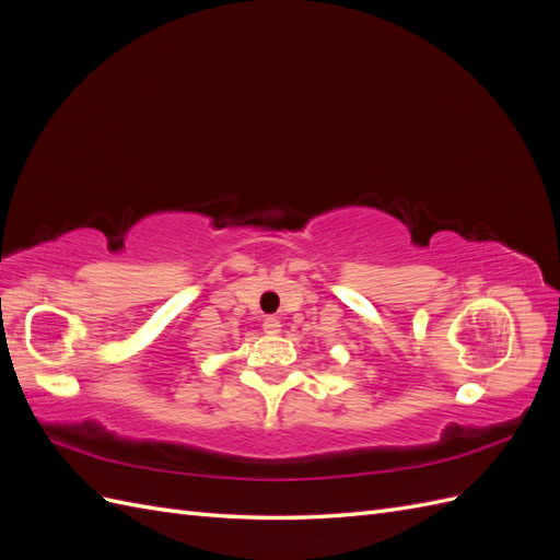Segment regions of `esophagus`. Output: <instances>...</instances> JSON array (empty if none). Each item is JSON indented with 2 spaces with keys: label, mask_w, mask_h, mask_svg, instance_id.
I'll list each match as a JSON object with an SVG mask.
<instances>
[{
  "label": "esophagus",
  "mask_w": 560,
  "mask_h": 560,
  "mask_svg": "<svg viewBox=\"0 0 560 560\" xmlns=\"http://www.w3.org/2000/svg\"><path fill=\"white\" fill-rule=\"evenodd\" d=\"M264 331H266V334H270V336L280 334V331H282L280 319H278V317H266V319H264Z\"/></svg>",
  "instance_id": "esophagus-1"
}]
</instances>
